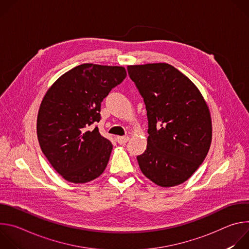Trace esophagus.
<instances>
[{"label":"esophagus","mask_w":249,"mask_h":249,"mask_svg":"<svg viewBox=\"0 0 249 249\" xmlns=\"http://www.w3.org/2000/svg\"><path fill=\"white\" fill-rule=\"evenodd\" d=\"M129 137L128 136H124V137H122V136H117L116 137V142L118 144H120V145H123V144H125V143H127V142L129 141Z\"/></svg>","instance_id":"obj_1"}]
</instances>
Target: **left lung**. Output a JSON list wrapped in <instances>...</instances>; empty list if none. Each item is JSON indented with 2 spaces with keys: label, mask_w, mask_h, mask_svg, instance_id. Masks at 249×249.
I'll use <instances>...</instances> for the list:
<instances>
[{
  "label": "left lung",
  "mask_w": 249,
  "mask_h": 249,
  "mask_svg": "<svg viewBox=\"0 0 249 249\" xmlns=\"http://www.w3.org/2000/svg\"><path fill=\"white\" fill-rule=\"evenodd\" d=\"M127 70L144 98L149 121L147 150L137 157L141 171L161 187L181 184L211 146L208 105L197 87L169 64L132 65Z\"/></svg>",
  "instance_id": "left-lung-1"
}]
</instances>
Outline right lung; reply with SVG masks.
Returning <instances> with one entry per match:
<instances>
[{"instance_id": "right-lung-1", "label": "right lung", "mask_w": 249, "mask_h": 249, "mask_svg": "<svg viewBox=\"0 0 249 249\" xmlns=\"http://www.w3.org/2000/svg\"><path fill=\"white\" fill-rule=\"evenodd\" d=\"M126 76L124 67L82 64L47 90L37 115V137L42 153L64 179L86 183L104 171L112 144L92 124L100 121L103 98Z\"/></svg>"}]
</instances>
